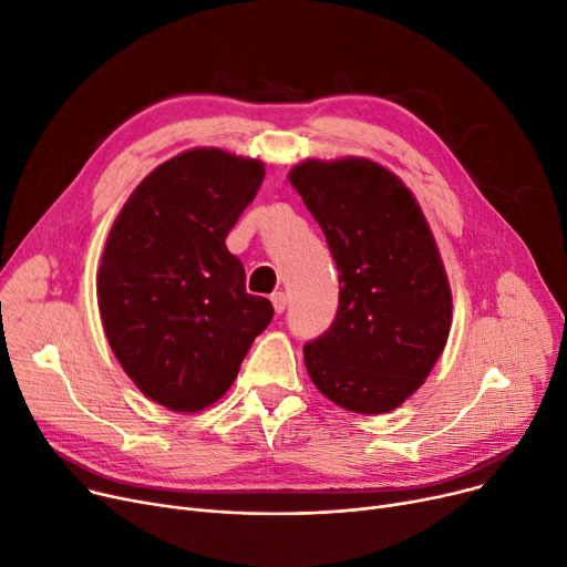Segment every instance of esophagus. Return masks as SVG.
<instances>
[{
    "label": "esophagus",
    "mask_w": 567,
    "mask_h": 567,
    "mask_svg": "<svg viewBox=\"0 0 567 567\" xmlns=\"http://www.w3.org/2000/svg\"><path fill=\"white\" fill-rule=\"evenodd\" d=\"M271 303H274V310H276L278 315H282L285 308H287V296H285L282 291H276V293L271 296Z\"/></svg>",
    "instance_id": "34e87169"
}]
</instances>
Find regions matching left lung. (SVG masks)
Here are the masks:
<instances>
[{
	"label": "left lung",
	"mask_w": 567,
	"mask_h": 567,
	"mask_svg": "<svg viewBox=\"0 0 567 567\" xmlns=\"http://www.w3.org/2000/svg\"><path fill=\"white\" fill-rule=\"evenodd\" d=\"M289 182L342 282L329 331L303 347L308 374L347 411L389 413L421 389L451 333V285L427 220L400 178L368 158H310Z\"/></svg>",
	"instance_id": "left-lung-1"
}]
</instances>
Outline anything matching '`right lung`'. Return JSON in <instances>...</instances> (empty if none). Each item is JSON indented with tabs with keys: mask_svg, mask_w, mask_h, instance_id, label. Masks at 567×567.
<instances>
[{
	"mask_svg": "<svg viewBox=\"0 0 567 567\" xmlns=\"http://www.w3.org/2000/svg\"><path fill=\"white\" fill-rule=\"evenodd\" d=\"M264 165L190 148L142 178L118 212L99 268L107 342L137 389L172 411L220 400L274 319L225 246Z\"/></svg>",
	"mask_w": 567,
	"mask_h": 567,
	"instance_id": "right-lung-1",
	"label": "right lung"
}]
</instances>
